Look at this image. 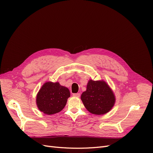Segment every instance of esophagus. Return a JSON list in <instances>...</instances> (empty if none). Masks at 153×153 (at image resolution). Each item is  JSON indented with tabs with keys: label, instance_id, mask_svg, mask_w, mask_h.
Returning a JSON list of instances; mask_svg holds the SVG:
<instances>
[{
	"label": "esophagus",
	"instance_id": "esophagus-1",
	"mask_svg": "<svg viewBox=\"0 0 153 153\" xmlns=\"http://www.w3.org/2000/svg\"><path fill=\"white\" fill-rule=\"evenodd\" d=\"M73 96L74 97H76V98H79V97L80 96V93H75L73 94Z\"/></svg>",
	"mask_w": 153,
	"mask_h": 153
}]
</instances>
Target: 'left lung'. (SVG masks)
I'll return each mask as SVG.
<instances>
[{
	"instance_id": "left-lung-1",
	"label": "left lung",
	"mask_w": 153,
	"mask_h": 153,
	"mask_svg": "<svg viewBox=\"0 0 153 153\" xmlns=\"http://www.w3.org/2000/svg\"><path fill=\"white\" fill-rule=\"evenodd\" d=\"M81 100L90 113L103 115L113 108L115 103V96L105 81L89 80L86 91L81 95Z\"/></svg>"
}]
</instances>
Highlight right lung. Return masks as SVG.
Masks as SVG:
<instances>
[{
    "label": "right lung",
    "instance_id": "1",
    "mask_svg": "<svg viewBox=\"0 0 153 153\" xmlns=\"http://www.w3.org/2000/svg\"><path fill=\"white\" fill-rule=\"evenodd\" d=\"M70 92L59 82H47L36 96V105L41 112L47 115L58 113L66 106Z\"/></svg>",
    "mask_w": 153,
    "mask_h": 153
}]
</instances>
